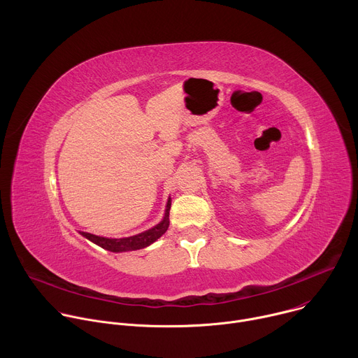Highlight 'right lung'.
Listing matches in <instances>:
<instances>
[{"instance_id":"right-lung-1","label":"right lung","mask_w":358,"mask_h":358,"mask_svg":"<svg viewBox=\"0 0 358 358\" xmlns=\"http://www.w3.org/2000/svg\"><path fill=\"white\" fill-rule=\"evenodd\" d=\"M170 208H171V198H169L167 202V210H166V215L164 220L157 224L156 227H152L141 234L133 235V236H127V238H105V236H97L89 232H82V235L85 238H87L89 241H92L93 243L99 245L100 248L108 249L110 252H126V250H136V249H143L148 245H151L152 242H156L169 228L170 225Z\"/></svg>"}]
</instances>
